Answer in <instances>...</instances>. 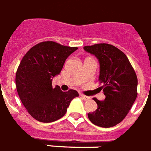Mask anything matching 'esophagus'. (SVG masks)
Masks as SVG:
<instances>
[{"instance_id":"esophagus-1","label":"esophagus","mask_w":151,"mask_h":151,"mask_svg":"<svg viewBox=\"0 0 151 151\" xmlns=\"http://www.w3.org/2000/svg\"><path fill=\"white\" fill-rule=\"evenodd\" d=\"M81 97L84 99L85 101H89V100H90V97H89V96H86L84 95V94H81Z\"/></svg>"}]
</instances>
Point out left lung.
Wrapping results in <instances>:
<instances>
[{
  "instance_id": "1",
  "label": "left lung",
  "mask_w": 151,
  "mask_h": 151,
  "mask_svg": "<svg viewBox=\"0 0 151 151\" xmlns=\"http://www.w3.org/2000/svg\"><path fill=\"white\" fill-rule=\"evenodd\" d=\"M84 50L94 55L99 61L100 88L106 98L99 101L94 112L88 118L96 126L112 127L120 123L137 98L138 78L126 54L112 45L101 43L85 46Z\"/></svg>"
}]
</instances>
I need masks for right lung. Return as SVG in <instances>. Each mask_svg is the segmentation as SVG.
I'll return each instance as SVG.
<instances>
[{"instance_id": "add662e5", "label": "right lung", "mask_w": 151, "mask_h": 151, "mask_svg": "<svg viewBox=\"0 0 151 151\" xmlns=\"http://www.w3.org/2000/svg\"><path fill=\"white\" fill-rule=\"evenodd\" d=\"M77 47L54 41H43L23 57L16 73L19 98L30 115L41 122L57 121L65 114L70 102L78 93L53 88L52 81L61 73L67 58Z\"/></svg>"}]
</instances>
